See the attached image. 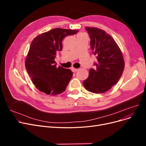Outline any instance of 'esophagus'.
<instances>
[{"label":"esophagus","instance_id":"34e87169","mask_svg":"<svg viewBox=\"0 0 146 146\" xmlns=\"http://www.w3.org/2000/svg\"><path fill=\"white\" fill-rule=\"evenodd\" d=\"M71 69H72V72H77V71L78 70V68H74V67H72V68H71Z\"/></svg>","mask_w":146,"mask_h":146}]
</instances>
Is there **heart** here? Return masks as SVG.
<instances>
[{
    "mask_svg": "<svg viewBox=\"0 0 146 146\" xmlns=\"http://www.w3.org/2000/svg\"><path fill=\"white\" fill-rule=\"evenodd\" d=\"M83 34H83V33H80V34H79V35H83Z\"/></svg>",
    "mask_w": 146,
    "mask_h": 146,
    "instance_id": "1",
    "label": "heart"
}]
</instances>
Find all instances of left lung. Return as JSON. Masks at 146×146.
Here are the masks:
<instances>
[{
    "label": "left lung",
    "mask_w": 146,
    "mask_h": 146,
    "mask_svg": "<svg viewBox=\"0 0 146 146\" xmlns=\"http://www.w3.org/2000/svg\"><path fill=\"white\" fill-rule=\"evenodd\" d=\"M85 29L97 62L94 64V69H90L88 78L83 82V85L92 93L103 94L119 80L124 69V60L115 41L105 31L94 27Z\"/></svg>",
    "instance_id": "8db88e82"
}]
</instances>
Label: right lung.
<instances>
[{"mask_svg": "<svg viewBox=\"0 0 146 146\" xmlns=\"http://www.w3.org/2000/svg\"><path fill=\"white\" fill-rule=\"evenodd\" d=\"M78 30L54 28L33 40L25 58V68L35 87L47 95L63 93L73 76L70 69L56 67L54 59L62 50V41Z\"/></svg>", "mask_w": 146, "mask_h": 146, "instance_id": "right-lung-1", "label": "right lung"}]
</instances>
